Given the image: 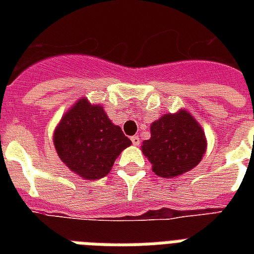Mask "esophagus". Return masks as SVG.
<instances>
[{
	"label": "esophagus",
	"instance_id": "1",
	"mask_svg": "<svg viewBox=\"0 0 254 254\" xmlns=\"http://www.w3.org/2000/svg\"><path fill=\"white\" fill-rule=\"evenodd\" d=\"M131 142H133V145H134V146H139V143H141V141H139V137L138 135H133V137H131Z\"/></svg>",
	"mask_w": 254,
	"mask_h": 254
}]
</instances>
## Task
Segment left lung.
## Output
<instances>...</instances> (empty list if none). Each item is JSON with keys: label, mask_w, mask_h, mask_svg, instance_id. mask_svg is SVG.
<instances>
[{"label": "left lung", "mask_w": 254, "mask_h": 254, "mask_svg": "<svg viewBox=\"0 0 254 254\" xmlns=\"http://www.w3.org/2000/svg\"><path fill=\"white\" fill-rule=\"evenodd\" d=\"M150 139L143 141L142 153L158 177L174 178L196 166L205 153L204 131L186 111L165 115L150 127Z\"/></svg>", "instance_id": "left-lung-1"}]
</instances>
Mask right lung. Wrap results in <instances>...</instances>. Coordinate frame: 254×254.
<instances>
[{
    "mask_svg": "<svg viewBox=\"0 0 254 254\" xmlns=\"http://www.w3.org/2000/svg\"><path fill=\"white\" fill-rule=\"evenodd\" d=\"M54 145L71 171L92 181L109 174L131 141L112 124L103 107L81 99L63 116L54 133Z\"/></svg>",
    "mask_w": 254,
    "mask_h": 254,
    "instance_id": "right-lung-1",
    "label": "right lung"
}]
</instances>
